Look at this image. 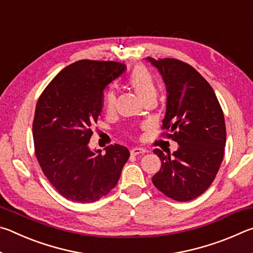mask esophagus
<instances>
[{
	"mask_svg": "<svg viewBox=\"0 0 253 253\" xmlns=\"http://www.w3.org/2000/svg\"><path fill=\"white\" fill-rule=\"evenodd\" d=\"M145 153H147L146 149H145V148H140V147L132 148L131 151H130V154H131V155H134V156L140 155V154H145Z\"/></svg>",
	"mask_w": 253,
	"mask_h": 253,
	"instance_id": "1",
	"label": "esophagus"
}]
</instances>
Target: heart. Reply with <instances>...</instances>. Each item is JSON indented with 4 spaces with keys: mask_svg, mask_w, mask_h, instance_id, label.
<instances>
[{
    "mask_svg": "<svg viewBox=\"0 0 253 253\" xmlns=\"http://www.w3.org/2000/svg\"><path fill=\"white\" fill-rule=\"evenodd\" d=\"M128 84L136 91L142 100H146L148 98H156L157 96V84L153 75L147 68L144 66H137L128 78ZM116 105V92L114 90H108L104 96V107L107 113H113Z\"/></svg>",
    "mask_w": 253,
    "mask_h": 253,
    "instance_id": "1",
    "label": "heart"
}]
</instances>
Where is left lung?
Instances as JSON below:
<instances>
[{"label":"left lung","mask_w":253,"mask_h":253,"mask_svg":"<svg viewBox=\"0 0 253 253\" xmlns=\"http://www.w3.org/2000/svg\"><path fill=\"white\" fill-rule=\"evenodd\" d=\"M146 60L160 71L168 91L162 128L178 144L172 154L154 149L162 168L152 181L166 196L186 202L208 190L223 161V111L211 85L193 67L170 58Z\"/></svg>","instance_id":"obj_1"}]
</instances>
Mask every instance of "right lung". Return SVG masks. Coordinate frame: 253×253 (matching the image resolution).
I'll list each match as a JSON object with an SVG mask.
<instances>
[{
	"mask_svg": "<svg viewBox=\"0 0 253 253\" xmlns=\"http://www.w3.org/2000/svg\"><path fill=\"white\" fill-rule=\"evenodd\" d=\"M114 61L79 60L62 69L37 102L33 140L37 160L63 198L92 203L116 186L129 151L115 144L91 151V126L104 105V90L125 72Z\"/></svg>",
	"mask_w": 253,
	"mask_h": 253,
	"instance_id": "right-lung-1",
	"label": "right lung"
}]
</instances>
